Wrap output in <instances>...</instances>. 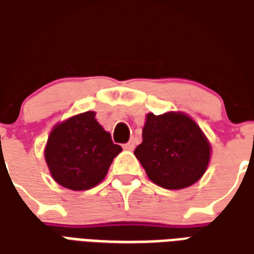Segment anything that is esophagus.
Listing matches in <instances>:
<instances>
[{
	"label": "esophagus",
	"instance_id": "1",
	"mask_svg": "<svg viewBox=\"0 0 254 254\" xmlns=\"http://www.w3.org/2000/svg\"><path fill=\"white\" fill-rule=\"evenodd\" d=\"M124 148L127 149V151H132V149L134 148V141H133V140H130L129 143L124 144Z\"/></svg>",
	"mask_w": 254,
	"mask_h": 254
}]
</instances>
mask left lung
<instances>
[{
    "mask_svg": "<svg viewBox=\"0 0 254 254\" xmlns=\"http://www.w3.org/2000/svg\"><path fill=\"white\" fill-rule=\"evenodd\" d=\"M136 158L151 181L165 189H184L205 173L211 145L200 127L184 113L147 114Z\"/></svg>",
    "mask_w": 254,
    "mask_h": 254,
    "instance_id": "obj_1",
    "label": "left lung"
}]
</instances>
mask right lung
<instances>
[{
	"label": "right lung",
	"instance_id": "add662e5",
	"mask_svg": "<svg viewBox=\"0 0 254 254\" xmlns=\"http://www.w3.org/2000/svg\"><path fill=\"white\" fill-rule=\"evenodd\" d=\"M122 148L95 120L94 111L67 118L53 127L45 159L54 181L70 190L96 187Z\"/></svg>",
	"mask_w": 254,
	"mask_h": 254
}]
</instances>
